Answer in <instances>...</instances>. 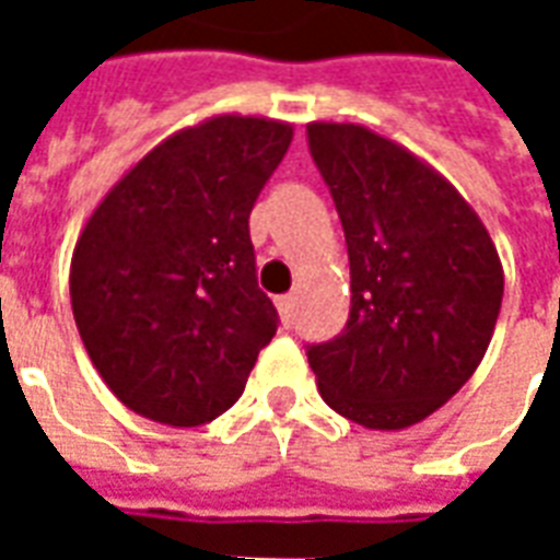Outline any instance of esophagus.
Wrapping results in <instances>:
<instances>
[{
	"instance_id": "34e87169",
	"label": "esophagus",
	"mask_w": 560,
	"mask_h": 560,
	"mask_svg": "<svg viewBox=\"0 0 560 560\" xmlns=\"http://www.w3.org/2000/svg\"><path fill=\"white\" fill-rule=\"evenodd\" d=\"M276 305H279L281 320L288 324V320H291V317H293V296H291V293H284V296H279V300H276Z\"/></svg>"
}]
</instances>
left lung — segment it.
<instances>
[{
  "mask_svg": "<svg viewBox=\"0 0 560 560\" xmlns=\"http://www.w3.org/2000/svg\"><path fill=\"white\" fill-rule=\"evenodd\" d=\"M305 131L351 260L348 324L308 348V365L336 413L408 429L486 357L504 296L501 257L468 200L411 149L353 122Z\"/></svg>",
  "mask_w": 560,
  "mask_h": 560,
  "instance_id": "obj_1",
  "label": "left lung"
}]
</instances>
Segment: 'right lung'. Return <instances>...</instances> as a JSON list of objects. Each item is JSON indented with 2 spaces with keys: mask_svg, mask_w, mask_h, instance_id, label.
<instances>
[{
  "mask_svg": "<svg viewBox=\"0 0 560 560\" xmlns=\"http://www.w3.org/2000/svg\"><path fill=\"white\" fill-rule=\"evenodd\" d=\"M291 140V122L209 116L149 149L83 224L68 279L80 339L140 417L191 429L243 396L279 327L248 215Z\"/></svg>",
  "mask_w": 560,
  "mask_h": 560,
  "instance_id": "1",
  "label": "right lung"
}]
</instances>
